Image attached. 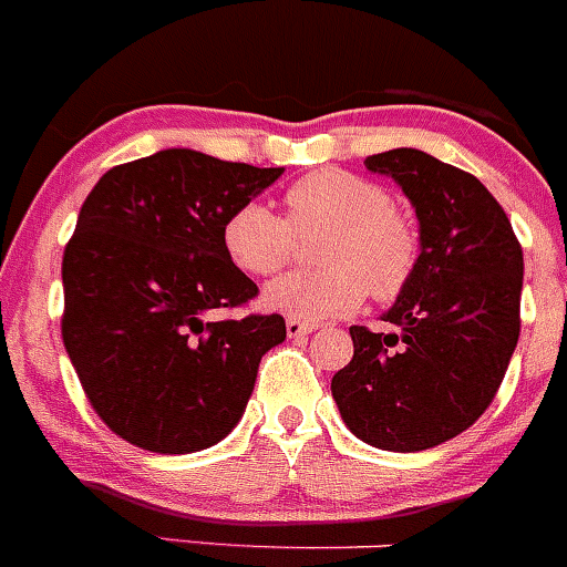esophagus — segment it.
I'll return each mask as SVG.
<instances>
[{"label":"esophagus","mask_w":567,"mask_h":567,"mask_svg":"<svg viewBox=\"0 0 567 567\" xmlns=\"http://www.w3.org/2000/svg\"><path fill=\"white\" fill-rule=\"evenodd\" d=\"M316 327H318V323L299 321V318H288V321H285V329H288V338H305V334H310Z\"/></svg>","instance_id":"esophagus-1"}]
</instances>
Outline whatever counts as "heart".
<instances>
[{"instance_id":"b5f03b06","label":"heart","mask_w":567,"mask_h":567,"mask_svg":"<svg viewBox=\"0 0 567 567\" xmlns=\"http://www.w3.org/2000/svg\"><path fill=\"white\" fill-rule=\"evenodd\" d=\"M288 221L262 202H246L224 224V249L246 274L268 277L290 262L296 235L327 233L316 271H293L262 290L268 312L321 321L349 316L365 293L390 301L410 285L421 240L382 185L349 172H316L285 194Z\"/></svg>"}]
</instances>
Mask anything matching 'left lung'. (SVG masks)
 I'll list each match as a JSON object with an SVG mask.
<instances>
[{"label": "left lung", "instance_id": "obj_1", "mask_svg": "<svg viewBox=\"0 0 567 567\" xmlns=\"http://www.w3.org/2000/svg\"><path fill=\"white\" fill-rule=\"evenodd\" d=\"M415 207L421 255L382 316L395 332L351 327L354 357L332 377L343 423L382 452H423L491 406L520 334L524 251L507 213L468 172L421 150L371 155Z\"/></svg>", "mask_w": 567, "mask_h": 567}]
</instances>
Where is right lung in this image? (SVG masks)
Masks as SVG:
<instances>
[{
    "label": "right lung",
    "mask_w": 567,
    "mask_h": 567,
    "mask_svg": "<svg viewBox=\"0 0 567 567\" xmlns=\"http://www.w3.org/2000/svg\"><path fill=\"white\" fill-rule=\"evenodd\" d=\"M282 172L163 150L87 194L63 255V343L96 415L132 446L190 454L238 426L285 318H210L257 296L224 224Z\"/></svg>",
    "instance_id": "right-lung-1"
}]
</instances>
